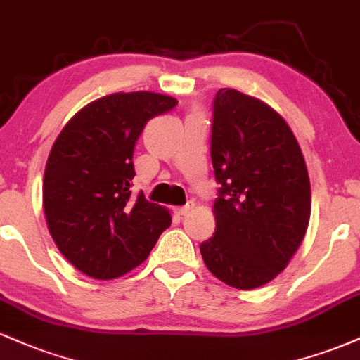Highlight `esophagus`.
<instances>
[{"instance_id": "34e87169", "label": "esophagus", "mask_w": 360, "mask_h": 360, "mask_svg": "<svg viewBox=\"0 0 360 360\" xmlns=\"http://www.w3.org/2000/svg\"><path fill=\"white\" fill-rule=\"evenodd\" d=\"M192 209H193V202H188V204H185V205L179 207V209H175V212L179 215H187Z\"/></svg>"}]
</instances>
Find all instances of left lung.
I'll return each instance as SVG.
<instances>
[{
	"label": "left lung",
	"mask_w": 360,
	"mask_h": 360,
	"mask_svg": "<svg viewBox=\"0 0 360 360\" xmlns=\"http://www.w3.org/2000/svg\"><path fill=\"white\" fill-rule=\"evenodd\" d=\"M212 112L210 156L221 188L215 234L200 252L215 278L252 290L276 278L305 238L310 179L290 126L263 101L219 89Z\"/></svg>",
	"instance_id": "8db88e82"
}]
</instances>
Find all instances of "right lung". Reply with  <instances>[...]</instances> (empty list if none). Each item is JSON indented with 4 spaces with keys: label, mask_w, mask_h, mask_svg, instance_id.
<instances>
[{
    "label": "right lung",
    "mask_w": 360,
    "mask_h": 360,
    "mask_svg": "<svg viewBox=\"0 0 360 360\" xmlns=\"http://www.w3.org/2000/svg\"><path fill=\"white\" fill-rule=\"evenodd\" d=\"M179 101L116 92L80 109L55 139L44 175V210L58 251L80 273L114 280L146 259L172 217L131 195L133 153L146 122Z\"/></svg>",
    "instance_id": "1"
}]
</instances>
